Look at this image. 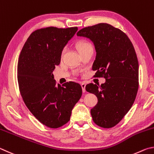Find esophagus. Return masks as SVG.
I'll return each mask as SVG.
<instances>
[{"label": "esophagus", "instance_id": "esophagus-1", "mask_svg": "<svg viewBox=\"0 0 154 154\" xmlns=\"http://www.w3.org/2000/svg\"><path fill=\"white\" fill-rule=\"evenodd\" d=\"M81 87H82V91H83V93H85V91H86V90H85V87H86V84L85 83H84V82H82V84H81Z\"/></svg>", "mask_w": 154, "mask_h": 154}]
</instances>
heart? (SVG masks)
<instances>
[{"instance_id":"obj_1","label":"heart","mask_w":154,"mask_h":154,"mask_svg":"<svg viewBox=\"0 0 154 154\" xmlns=\"http://www.w3.org/2000/svg\"><path fill=\"white\" fill-rule=\"evenodd\" d=\"M89 45H90V44H88V43L83 42H80V44L79 45V46H78V47H79V51H80V50L82 49L83 48H85V47H87V46H89ZM65 51H66V49H65V48H64V49H63V51H62V53H61V55H62V56L63 55Z\"/></svg>"}]
</instances>
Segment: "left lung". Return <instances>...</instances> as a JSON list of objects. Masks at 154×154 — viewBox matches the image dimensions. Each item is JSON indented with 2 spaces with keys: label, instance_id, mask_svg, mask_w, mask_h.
Wrapping results in <instances>:
<instances>
[{
  "label": "left lung",
  "instance_id": "left-lung-1",
  "mask_svg": "<svg viewBox=\"0 0 154 154\" xmlns=\"http://www.w3.org/2000/svg\"><path fill=\"white\" fill-rule=\"evenodd\" d=\"M78 36L85 37L93 43L96 55L92 68L95 76L106 79L101 86L91 83L87 92L98 99L91 109L96 125L112 128L130 110L139 87V63L133 44L120 29L108 23H98L82 28Z\"/></svg>",
  "mask_w": 154,
  "mask_h": 154
}]
</instances>
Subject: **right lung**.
Instances as JSON below:
<instances>
[{
	"label": "right lung",
	"mask_w": 154,
	"mask_h": 154,
	"mask_svg": "<svg viewBox=\"0 0 154 154\" xmlns=\"http://www.w3.org/2000/svg\"><path fill=\"white\" fill-rule=\"evenodd\" d=\"M77 30V27L37 29L27 39L19 57L21 95L34 117L49 128L66 125L82 96L79 83L66 82L61 87L53 74L55 66L60 63L63 48Z\"/></svg>",
	"instance_id": "add662e5"
}]
</instances>
